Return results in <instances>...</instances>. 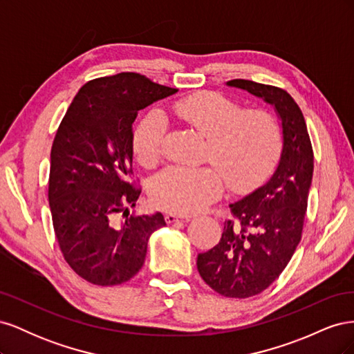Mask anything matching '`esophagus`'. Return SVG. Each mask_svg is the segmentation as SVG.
I'll return each instance as SVG.
<instances>
[{
	"mask_svg": "<svg viewBox=\"0 0 354 354\" xmlns=\"http://www.w3.org/2000/svg\"><path fill=\"white\" fill-rule=\"evenodd\" d=\"M165 221L168 224H171V223H176V221H189V218L187 217L183 218L180 216H176V214H165Z\"/></svg>",
	"mask_w": 354,
	"mask_h": 354,
	"instance_id": "34e87169",
	"label": "esophagus"
}]
</instances>
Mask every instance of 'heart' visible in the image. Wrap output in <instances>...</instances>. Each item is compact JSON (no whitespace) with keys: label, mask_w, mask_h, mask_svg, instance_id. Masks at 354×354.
<instances>
[{"label":"heart","mask_w":354,"mask_h":354,"mask_svg":"<svg viewBox=\"0 0 354 354\" xmlns=\"http://www.w3.org/2000/svg\"><path fill=\"white\" fill-rule=\"evenodd\" d=\"M171 113L186 128L207 138L203 160L212 167H169L151 185L155 205L178 216L202 211L217 199L223 181L234 192L261 186L279 164L283 130L277 118L266 111H245L227 95L203 91L171 106ZM165 120L153 112L138 122L133 136L137 162L155 167L162 156Z\"/></svg>","instance_id":"b5f03b06"}]
</instances>
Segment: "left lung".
<instances>
[{
	"instance_id": "8db88e82",
	"label": "left lung",
	"mask_w": 354,
	"mask_h": 354,
	"mask_svg": "<svg viewBox=\"0 0 354 354\" xmlns=\"http://www.w3.org/2000/svg\"><path fill=\"white\" fill-rule=\"evenodd\" d=\"M229 87L246 90L274 106L282 121L283 151L267 183L230 205L220 242L198 255V272L214 291L248 298L269 288L301 241L313 177V147L301 109L285 90L248 80Z\"/></svg>"
}]
</instances>
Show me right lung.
Segmentation results:
<instances>
[{"label": "right lung", "instance_id": "right-lung-1", "mask_svg": "<svg viewBox=\"0 0 354 354\" xmlns=\"http://www.w3.org/2000/svg\"><path fill=\"white\" fill-rule=\"evenodd\" d=\"M176 91L134 72L95 78L59 125L50 155L53 227L66 263L90 283L130 281L145 264L151 234L165 226L160 212L130 216L142 189L128 177L138 111Z\"/></svg>", "mask_w": 354, "mask_h": 354}]
</instances>
